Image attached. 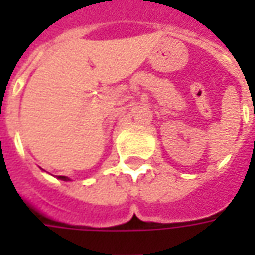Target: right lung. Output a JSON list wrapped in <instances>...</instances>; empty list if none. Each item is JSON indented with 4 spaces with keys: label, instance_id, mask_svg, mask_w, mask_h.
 I'll return each instance as SVG.
<instances>
[{
    "label": "right lung",
    "instance_id": "obj_1",
    "mask_svg": "<svg viewBox=\"0 0 255 255\" xmlns=\"http://www.w3.org/2000/svg\"><path fill=\"white\" fill-rule=\"evenodd\" d=\"M58 179H61V180H65V182H68V180H69L67 176H58Z\"/></svg>",
    "mask_w": 255,
    "mask_h": 255
}]
</instances>
